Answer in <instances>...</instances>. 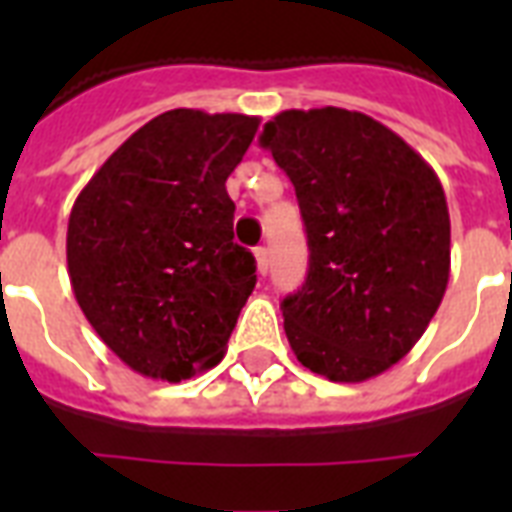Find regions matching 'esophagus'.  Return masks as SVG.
<instances>
[{
    "mask_svg": "<svg viewBox=\"0 0 512 512\" xmlns=\"http://www.w3.org/2000/svg\"><path fill=\"white\" fill-rule=\"evenodd\" d=\"M255 260H257V273L265 276V273H268V249L255 247Z\"/></svg>",
    "mask_w": 512,
    "mask_h": 512,
    "instance_id": "1",
    "label": "esophagus"
}]
</instances>
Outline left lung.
Returning <instances> with one entry per match:
<instances>
[{
	"mask_svg": "<svg viewBox=\"0 0 512 512\" xmlns=\"http://www.w3.org/2000/svg\"><path fill=\"white\" fill-rule=\"evenodd\" d=\"M295 185L308 276L284 297L297 361L332 382H364L401 361L449 284L441 180L385 124L345 108L281 111L263 127Z\"/></svg>",
	"mask_w": 512,
	"mask_h": 512,
	"instance_id": "8db88e82",
	"label": "left lung"
}]
</instances>
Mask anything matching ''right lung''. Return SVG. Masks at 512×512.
<instances>
[{"instance_id":"obj_1","label":"right lung","mask_w":512,"mask_h":512,"mask_svg":"<svg viewBox=\"0 0 512 512\" xmlns=\"http://www.w3.org/2000/svg\"><path fill=\"white\" fill-rule=\"evenodd\" d=\"M257 127L244 114H159L76 196L66 236L76 303L143 377L180 382L220 364L255 289L225 180Z\"/></svg>"}]
</instances>
